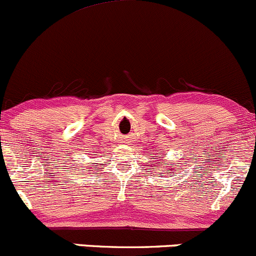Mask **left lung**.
I'll use <instances>...</instances> for the list:
<instances>
[{"instance_id": "8db88e82", "label": "left lung", "mask_w": 256, "mask_h": 256, "mask_svg": "<svg viewBox=\"0 0 256 256\" xmlns=\"http://www.w3.org/2000/svg\"><path fill=\"white\" fill-rule=\"evenodd\" d=\"M160 164H161V162H160ZM172 167H173V166H172ZM170 170H171V168H170Z\"/></svg>"}]
</instances>
